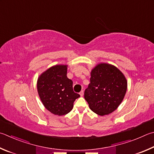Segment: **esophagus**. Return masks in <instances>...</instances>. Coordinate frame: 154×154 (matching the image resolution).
I'll return each instance as SVG.
<instances>
[{
	"label": "esophagus",
	"mask_w": 154,
	"mask_h": 154,
	"mask_svg": "<svg viewBox=\"0 0 154 154\" xmlns=\"http://www.w3.org/2000/svg\"><path fill=\"white\" fill-rule=\"evenodd\" d=\"M83 94H84V92H83V91H81L80 93H79L81 96H83Z\"/></svg>",
	"instance_id": "1"
}]
</instances>
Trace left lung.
<instances>
[{
	"instance_id": "left-lung-1",
	"label": "left lung",
	"mask_w": 154,
	"mask_h": 154,
	"mask_svg": "<svg viewBox=\"0 0 154 154\" xmlns=\"http://www.w3.org/2000/svg\"><path fill=\"white\" fill-rule=\"evenodd\" d=\"M90 83L84 97L91 110L99 116L108 115L116 110L127 89L125 75L114 65L100 63L91 69Z\"/></svg>"
}]
</instances>
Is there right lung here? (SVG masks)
<instances>
[{"label": "right lung", "instance_id": "add662e5", "mask_svg": "<svg viewBox=\"0 0 154 154\" xmlns=\"http://www.w3.org/2000/svg\"><path fill=\"white\" fill-rule=\"evenodd\" d=\"M67 65H56L39 75L37 90L47 110L53 114L63 116L73 108L79 94L72 90V82L66 77Z\"/></svg>", "mask_w": 154, "mask_h": 154}]
</instances>
